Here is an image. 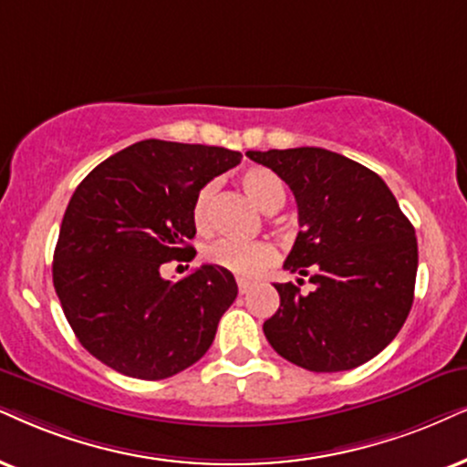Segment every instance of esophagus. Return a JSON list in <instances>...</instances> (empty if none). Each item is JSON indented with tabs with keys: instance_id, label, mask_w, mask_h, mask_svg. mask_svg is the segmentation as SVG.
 <instances>
[{
	"instance_id": "1",
	"label": "esophagus",
	"mask_w": 467,
	"mask_h": 467,
	"mask_svg": "<svg viewBox=\"0 0 467 467\" xmlns=\"http://www.w3.org/2000/svg\"><path fill=\"white\" fill-rule=\"evenodd\" d=\"M250 288H252V282L239 280V293H241V295H245L247 291H250Z\"/></svg>"
}]
</instances>
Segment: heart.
I'll return each instance as SVG.
<instances>
[{
	"mask_svg": "<svg viewBox=\"0 0 467 467\" xmlns=\"http://www.w3.org/2000/svg\"><path fill=\"white\" fill-rule=\"evenodd\" d=\"M244 190L250 193V198L267 213L282 209L286 200V187L280 181V176L271 172L267 168H250L241 176ZM215 182H206L200 187L192 206V220L200 233L209 230L211 226V202H213ZM206 258L215 267L226 269L237 277H256L263 269L275 263L277 250L269 241H237V239H222L206 250Z\"/></svg>",
	"mask_w": 467,
	"mask_h": 467,
	"instance_id": "obj_1",
	"label": "heart"
}]
</instances>
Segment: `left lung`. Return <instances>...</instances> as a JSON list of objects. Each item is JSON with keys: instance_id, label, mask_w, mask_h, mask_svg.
Listing matches in <instances>:
<instances>
[{"instance_id": "8db88e82", "label": "left lung", "mask_w": 467, "mask_h": 467, "mask_svg": "<svg viewBox=\"0 0 467 467\" xmlns=\"http://www.w3.org/2000/svg\"><path fill=\"white\" fill-rule=\"evenodd\" d=\"M247 157L291 187L299 233L285 269L315 285L310 293L293 282L275 285L280 308L263 323L269 345L315 373L373 359L414 304L418 244L397 198L373 170L326 149L247 150Z\"/></svg>"}]
</instances>
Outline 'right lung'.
<instances>
[{
	"label": "right lung",
	"instance_id": "1",
	"mask_svg": "<svg viewBox=\"0 0 467 467\" xmlns=\"http://www.w3.org/2000/svg\"><path fill=\"white\" fill-rule=\"evenodd\" d=\"M241 161L220 146L144 140L79 182L53 252V286L77 338L118 373L157 381L209 351L239 288L202 265L179 282L161 265L185 261L200 187Z\"/></svg>",
	"mask_w": 467,
	"mask_h": 467
}]
</instances>
